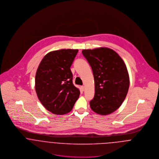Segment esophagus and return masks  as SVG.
Returning a JSON list of instances; mask_svg holds the SVG:
<instances>
[{"instance_id": "1", "label": "esophagus", "mask_w": 159, "mask_h": 159, "mask_svg": "<svg viewBox=\"0 0 159 159\" xmlns=\"http://www.w3.org/2000/svg\"><path fill=\"white\" fill-rule=\"evenodd\" d=\"M81 88V89H82L83 91H84V89H85V87H84V86H82Z\"/></svg>"}]
</instances>
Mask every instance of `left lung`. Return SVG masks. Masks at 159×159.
I'll return each mask as SVG.
<instances>
[{"mask_svg": "<svg viewBox=\"0 0 159 159\" xmlns=\"http://www.w3.org/2000/svg\"><path fill=\"white\" fill-rule=\"evenodd\" d=\"M82 53L92 70L95 95L90 102L92 111L108 115L118 109L129 88V76L125 63L114 50L108 48L83 49Z\"/></svg>", "mask_w": 159, "mask_h": 159, "instance_id": "8db88e82", "label": "left lung"}]
</instances>
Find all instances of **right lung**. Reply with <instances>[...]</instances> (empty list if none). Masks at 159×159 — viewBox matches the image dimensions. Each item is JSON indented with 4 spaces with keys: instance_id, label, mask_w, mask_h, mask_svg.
<instances>
[{
    "instance_id": "add662e5",
    "label": "right lung",
    "mask_w": 159,
    "mask_h": 159,
    "mask_svg": "<svg viewBox=\"0 0 159 159\" xmlns=\"http://www.w3.org/2000/svg\"><path fill=\"white\" fill-rule=\"evenodd\" d=\"M78 52L71 49L49 52L37 68L36 93L43 107L52 113H68L79 98L80 91L73 84L70 70Z\"/></svg>"
}]
</instances>
